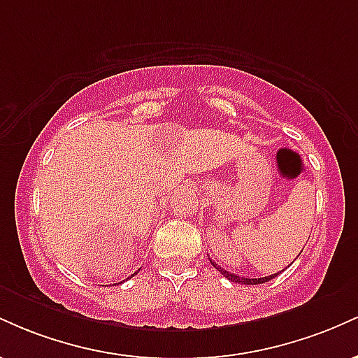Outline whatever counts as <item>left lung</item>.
Wrapping results in <instances>:
<instances>
[{
  "label": "left lung",
  "mask_w": 358,
  "mask_h": 358,
  "mask_svg": "<svg viewBox=\"0 0 358 358\" xmlns=\"http://www.w3.org/2000/svg\"><path fill=\"white\" fill-rule=\"evenodd\" d=\"M210 262L213 264V268L219 271L222 276L227 278L229 281H232V282H239V285H262V282H268V281H271V279H273V278L278 276V273H276V274H271V276H264V278H244V276H237V274L229 273V271H225L224 268H220V266H217L213 261H210Z\"/></svg>",
  "instance_id": "left-lung-1"
}]
</instances>
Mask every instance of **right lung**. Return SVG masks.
I'll return each mask as SVG.
<instances>
[{
    "instance_id": "1",
    "label": "right lung",
    "mask_w": 358,
    "mask_h": 358,
    "mask_svg": "<svg viewBox=\"0 0 358 358\" xmlns=\"http://www.w3.org/2000/svg\"><path fill=\"white\" fill-rule=\"evenodd\" d=\"M134 274H138V273H134ZM134 274H133V276H134ZM127 279H129V278H127ZM122 282V281H121ZM121 282H116V285H121Z\"/></svg>"
}]
</instances>
